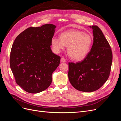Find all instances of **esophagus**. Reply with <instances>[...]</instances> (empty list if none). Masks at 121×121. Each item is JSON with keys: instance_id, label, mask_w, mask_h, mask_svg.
Here are the masks:
<instances>
[{"instance_id": "1", "label": "esophagus", "mask_w": 121, "mask_h": 121, "mask_svg": "<svg viewBox=\"0 0 121 121\" xmlns=\"http://www.w3.org/2000/svg\"><path fill=\"white\" fill-rule=\"evenodd\" d=\"M60 61L61 63H65V62L66 61V60H65V59L64 57H62L60 59Z\"/></svg>"}]
</instances>
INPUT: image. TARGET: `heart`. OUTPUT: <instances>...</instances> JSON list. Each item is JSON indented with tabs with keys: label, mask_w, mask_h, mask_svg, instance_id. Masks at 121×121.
<instances>
[{
	"label": "heart",
	"mask_w": 121,
	"mask_h": 121,
	"mask_svg": "<svg viewBox=\"0 0 121 121\" xmlns=\"http://www.w3.org/2000/svg\"><path fill=\"white\" fill-rule=\"evenodd\" d=\"M93 41L91 35L77 30H69L60 34V38L53 37L51 44L54 52H59L68 46L69 56L75 60H81L89 52Z\"/></svg>",
	"instance_id": "heart-1"
}]
</instances>
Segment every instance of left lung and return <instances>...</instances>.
I'll return each mask as SVG.
<instances>
[{
  "label": "left lung",
  "mask_w": 121,
  "mask_h": 121,
  "mask_svg": "<svg viewBox=\"0 0 121 121\" xmlns=\"http://www.w3.org/2000/svg\"><path fill=\"white\" fill-rule=\"evenodd\" d=\"M92 29L93 43L90 52L81 62L69 63V81L75 89L93 92L99 89L108 79L112 60L111 46L100 29Z\"/></svg>",
  "instance_id": "obj_1"
}]
</instances>
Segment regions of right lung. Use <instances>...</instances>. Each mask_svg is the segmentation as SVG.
I'll list each match as a JSON object with an SVG mask.
<instances>
[{"instance_id":"add662e5","label":"right lung","mask_w":121,"mask_h":121,"mask_svg":"<svg viewBox=\"0 0 121 121\" xmlns=\"http://www.w3.org/2000/svg\"><path fill=\"white\" fill-rule=\"evenodd\" d=\"M56 28L53 24L29 27L14 40L10 67L17 84L27 92H42L52 83V73L60 60L50 48Z\"/></svg>"}]
</instances>
